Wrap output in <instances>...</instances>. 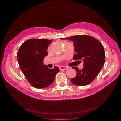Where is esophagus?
<instances>
[{"mask_svg":"<svg viewBox=\"0 0 121 121\" xmlns=\"http://www.w3.org/2000/svg\"><path fill=\"white\" fill-rule=\"evenodd\" d=\"M68 68L66 67H64V66H61L60 67V70H67Z\"/></svg>","mask_w":121,"mask_h":121,"instance_id":"obj_1","label":"esophagus"}]
</instances>
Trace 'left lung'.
Here are the masks:
<instances>
[{
	"label": "left lung",
	"instance_id": "8db88e82",
	"mask_svg": "<svg viewBox=\"0 0 121 121\" xmlns=\"http://www.w3.org/2000/svg\"><path fill=\"white\" fill-rule=\"evenodd\" d=\"M64 39L74 42L76 54L75 60H83L84 68L82 69L76 67L77 75L71 80L72 83L78 86H85L92 82L100 72L105 62V52L102 44L92 36L76 35Z\"/></svg>",
	"mask_w": 121,
	"mask_h": 121
}]
</instances>
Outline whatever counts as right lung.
I'll return each instance as SVG.
<instances>
[{
  "mask_svg": "<svg viewBox=\"0 0 121 121\" xmlns=\"http://www.w3.org/2000/svg\"><path fill=\"white\" fill-rule=\"evenodd\" d=\"M52 40L31 39L24 42L17 52L18 63L21 71L32 86L44 88L52 84L60 71L57 67L49 69L44 65L47 49Z\"/></svg>",
  "mask_w": 121,
  "mask_h": 121,
  "instance_id": "right-lung-1",
  "label": "right lung"
}]
</instances>
